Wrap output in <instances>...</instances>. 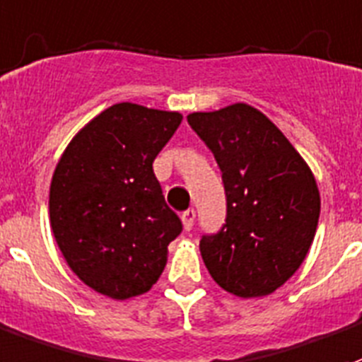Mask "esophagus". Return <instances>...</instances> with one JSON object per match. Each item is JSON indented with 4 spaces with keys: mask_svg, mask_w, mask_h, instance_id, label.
<instances>
[{
    "mask_svg": "<svg viewBox=\"0 0 362 362\" xmlns=\"http://www.w3.org/2000/svg\"><path fill=\"white\" fill-rule=\"evenodd\" d=\"M181 219H183L185 230H191L192 225H194V219H197V211L192 210V208H189V210H187V211H183V216H181Z\"/></svg>",
    "mask_w": 362,
    "mask_h": 362,
    "instance_id": "esophagus-1",
    "label": "esophagus"
}]
</instances>
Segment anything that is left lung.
Returning a JSON list of instances; mask_svg holds the SVG:
<instances>
[{
	"instance_id": "1",
	"label": "left lung",
	"mask_w": 362,
	"mask_h": 362,
	"mask_svg": "<svg viewBox=\"0 0 362 362\" xmlns=\"http://www.w3.org/2000/svg\"><path fill=\"white\" fill-rule=\"evenodd\" d=\"M189 126L221 170L227 216L200 252L211 279L238 298L274 292L300 269L320 214L313 173L273 122L250 105L192 112Z\"/></svg>"
}]
</instances>
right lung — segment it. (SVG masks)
Wrapping results in <instances>:
<instances>
[{
  "label": "right lung",
  "instance_id": "obj_1",
  "mask_svg": "<svg viewBox=\"0 0 362 362\" xmlns=\"http://www.w3.org/2000/svg\"><path fill=\"white\" fill-rule=\"evenodd\" d=\"M181 119L118 103L91 119L57 164L51 229L70 269L99 294L127 300L151 290L168 244L183 230L152 170Z\"/></svg>",
  "mask_w": 362,
  "mask_h": 362
}]
</instances>
